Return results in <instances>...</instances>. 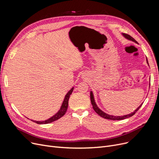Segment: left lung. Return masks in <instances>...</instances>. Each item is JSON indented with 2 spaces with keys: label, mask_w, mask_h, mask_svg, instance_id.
Listing matches in <instances>:
<instances>
[{
  "label": "left lung",
  "mask_w": 159,
  "mask_h": 159,
  "mask_svg": "<svg viewBox=\"0 0 159 159\" xmlns=\"http://www.w3.org/2000/svg\"><path fill=\"white\" fill-rule=\"evenodd\" d=\"M122 35L124 38H126V39H128V40L133 41V42H134V43H137V41L134 39L132 38L131 36H129V35L126 34V33H122ZM146 62H147V64H149L147 58H146ZM90 98H91V104H92V106H93V110H95V111L98 115L102 116V117H103L104 119H109V120H123V119H125L129 118V117H130V116H132L133 115L135 114V113L140 109V107L142 106V105H143V103H142L134 111L129 113V114L122 115V116H115V115H109V114H107V113H106L105 112H104L103 111H102L101 109H100V108L98 107V106L97 105V104L95 102V98H94V95H93V93L92 91H90Z\"/></svg>",
  "instance_id": "obj_1"
}]
</instances>
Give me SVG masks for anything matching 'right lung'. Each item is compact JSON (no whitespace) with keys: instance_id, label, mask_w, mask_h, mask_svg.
Listing matches in <instances>:
<instances>
[{"instance_id":"right-lung-1","label":"right lung","mask_w":159,"mask_h":159,"mask_svg":"<svg viewBox=\"0 0 159 159\" xmlns=\"http://www.w3.org/2000/svg\"><path fill=\"white\" fill-rule=\"evenodd\" d=\"M73 89H74V87H72V88L68 91V93H66L59 110H58L54 115H53L52 117H50L48 119H46V120H43V121H36V120H32L33 122H36L37 124H49V123L53 122H54V121H55L58 119H59L60 118H61L62 116H63L64 115V114L66 113V112L67 111V109H68V101H69L70 95L73 92Z\"/></svg>"}]
</instances>
